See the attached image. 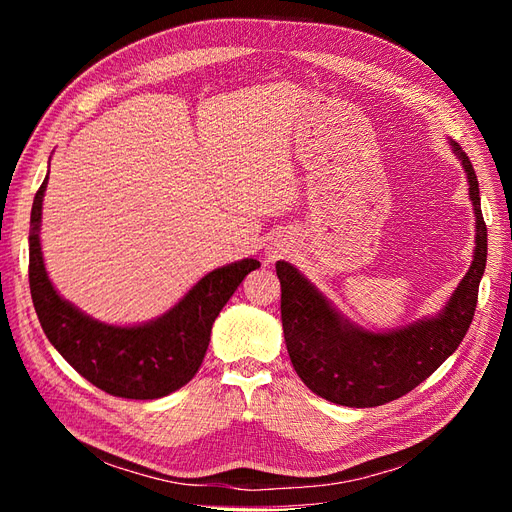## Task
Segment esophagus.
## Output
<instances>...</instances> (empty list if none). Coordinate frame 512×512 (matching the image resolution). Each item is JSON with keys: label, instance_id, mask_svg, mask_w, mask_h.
I'll use <instances>...</instances> for the list:
<instances>
[{"label": "esophagus", "instance_id": "34e87169", "mask_svg": "<svg viewBox=\"0 0 512 512\" xmlns=\"http://www.w3.org/2000/svg\"><path fill=\"white\" fill-rule=\"evenodd\" d=\"M282 256V247H269V260H277Z\"/></svg>", "mask_w": 512, "mask_h": 512}]
</instances>
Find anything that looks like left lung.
I'll return each instance as SVG.
<instances>
[{
  "mask_svg": "<svg viewBox=\"0 0 512 512\" xmlns=\"http://www.w3.org/2000/svg\"><path fill=\"white\" fill-rule=\"evenodd\" d=\"M451 149L468 175L476 247L466 277L440 314L391 331H369L337 312L297 267L277 260L286 348L294 371L318 397L348 408L389 404L427 380L466 337L487 265V226L472 162L459 143L451 141Z\"/></svg>",
  "mask_w": 512,
  "mask_h": 512,
  "instance_id": "1",
  "label": "left lung"
}]
</instances>
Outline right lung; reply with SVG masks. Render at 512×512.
Returning a JSON list of instances; mask_svg holds the SVG:
<instances>
[{
  "label": "right lung",
  "mask_w": 512,
  "mask_h": 512,
  "mask_svg": "<svg viewBox=\"0 0 512 512\" xmlns=\"http://www.w3.org/2000/svg\"><path fill=\"white\" fill-rule=\"evenodd\" d=\"M36 192L29 220V288L44 335L55 350L98 389L126 399H158L188 384L205 359L211 327L245 275L260 262L243 258L213 269L166 314L143 324H106L59 297L44 267L40 245L42 198Z\"/></svg>",
  "instance_id": "right-lung-1"
}]
</instances>
